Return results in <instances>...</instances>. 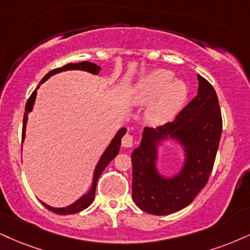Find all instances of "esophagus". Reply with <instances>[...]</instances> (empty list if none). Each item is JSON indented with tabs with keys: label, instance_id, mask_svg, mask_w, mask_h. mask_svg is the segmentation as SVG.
<instances>
[{
	"label": "esophagus",
	"instance_id": "esophagus-1",
	"mask_svg": "<svg viewBox=\"0 0 250 250\" xmlns=\"http://www.w3.org/2000/svg\"><path fill=\"white\" fill-rule=\"evenodd\" d=\"M134 144V137L130 133H126L122 139V145L124 147H132Z\"/></svg>",
	"mask_w": 250,
	"mask_h": 250
}]
</instances>
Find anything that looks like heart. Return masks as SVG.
<instances>
[{
    "mask_svg": "<svg viewBox=\"0 0 250 250\" xmlns=\"http://www.w3.org/2000/svg\"><path fill=\"white\" fill-rule=\"evenodd\" d=\"M174 73L155 69L147 73L135 85L132 100L137 104L148 103L147 116L156 123L171 119L182 109L188 97V87Z\"/></svg>",
    "mask_w": 250,
    "mask_h": 250,
    "instance_id": "1",
    "label": "heart"
}]
</instances>
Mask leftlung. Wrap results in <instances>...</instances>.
<instances>
[{
  "label": "left lung",
  "instance_id": "left-lung-1",
  "mask_svg": "<svg viewBox=\"0 0 250 250\" xmlns=\"http://www.w3.org/2000/svg\"><path fill=\"white\" fill-rule=\"evenodd\" d=\"M197 78V96L172 122L145 127L139 147L132 153V198L147 213L167 215L191 204L213 169L223 118L214 88L200 75ZM168 137L180 141L187 158L180 174L171 179L162 178L155 167L156 146Z\"/></svg>",
  "mask_w": 250,
  "mask_h": 250
}]
</instances>
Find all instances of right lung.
<instances>
[{
  "mask_svg": "<svg viewBox=\"0 0 250 250\" xmlns=\"http://www.w3.org/2000/svg\"><path fill=\"white\" fill-rule=\"evenodd\" d=\"M70 69L85 70V72H89V73L95 74V75H96V74H98V72H100L101 67L97 66V64L92 63V62H88V61H83V62H79V63H67V64H64V66L60 67V68H55L53 70H51L50 73L46 74L44 78H42V81L39 82V85L42 84V83H44L48 78H51L52 75H54V74L60 73V72H64V70H70ZM39 85L36 88V90L33 91L32 94H31V96L29 97V100H27V102H26L25 112H24V119H23V131H21V141H24V138H25V127H26V122H27V113H29L30 111L32 110L33 104H35V100H36L37 89L39 88ZM125 133H126V128H120V130L118 131V133L115 135V138H113L109 146H107L105 152H104L103 155L101 156L100 161H98L96 168H95L91 189L89 190V192L87 193V195L81 197V198H80L79 200H76L74 204L67 206V208H51V206L46 205L45 203H42V205H44L45 208H47V210L54 212V213H57V214H61V215L78 213V212H81L82 210H84V208H87L88 206L90 205L92 202H94L95 191H96V186H97L98 178H100L101 174L103 172L104 169L106 168V166L109 165V163L116 158L117 154H118L119 148H120V143H122V138Z\"/></svg>",
  "mask_w": 250,
  "mask_h": 250,
  "instance_id": "right-lung-1",
  "label": "right lung"
}]
</instances>
